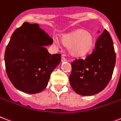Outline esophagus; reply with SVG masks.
Listing matches in <instances>:
<instances>
[{
  "label": "esophagus",
  "instance_id": "1",
  "mask_svg": "<svg viewBox=\"0 0 121 121\" xmlns=\"http://www.w3.org/2000/svg\"><path fill=\"white\" fill-rule=\"evenodd\" d=\"M67 61V60L64 57H62V58H61V62H64V61Z\"/></svg>",
  "mask_w": 121,
  "mask_h": 121
}]
</instances>
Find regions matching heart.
Masks as SVG:
<instances>
[{"mask_svg": "<svg viewBox=\"0 0 121 121\" xmlns=\"http://www.w3.org/2000/svg\"><path fill=\"white\" fill-rule=\"evenodd\" d=\"M61 44L68 49L69 55L74 59L84 58L89 55L95 45V37L87 30L79 28L63 35Z\"/></svg>", "mask_w": 121, "mask_h": 121, "instance_id": "1", "label": "heart"}]
</instances>
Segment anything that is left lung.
I'll list each match as a JSON object with an SVG mask.
<instances>
[{
	"label": "left lung",
	"mask_w": 121,
	"mask_h": 121,
	"mask_svg": "<svg viewBox=\"0 0 121 121\" xmlns=\"http://www.w3.org/2000/svg\"><path fill=\"white\" fill-rule=\"evenodd\" d=\"M99 33V31H98ZM116 56L112 37L107 30L98 38L95 49L84 60L71 63L69 81L75 93L92 96L104 90L112 78Z\"/></svg>",
	"instance_id": "obj_1"
}]
</instances>
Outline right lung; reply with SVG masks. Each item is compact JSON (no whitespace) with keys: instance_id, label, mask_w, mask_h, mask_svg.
I'll use <instances>...</instances> for the list:
<instances>
[{"instance_id":"add662e5","label":"right lung","mask_w":121,"mask_h":121,"mask_svg":"<svg viewBox=\"0 0 121 121\" xmlns=\"http://www.w3.org/2000/svg\"><path fill=\"white\" fill-rule=\"evenodd\" d=\"M53 40L38 24L25 22L14 32L4 54L5 70L13 86L28 94L40 93L60 64V54L51 55L45 48Z\"/></svg>"}]
</instances>
